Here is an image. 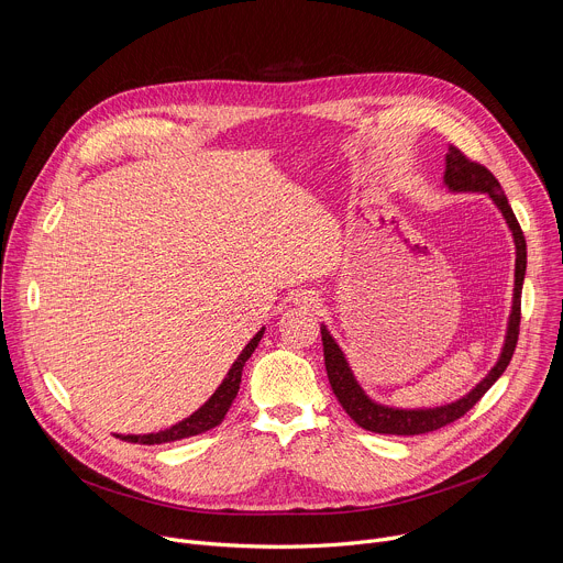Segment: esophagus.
Returning <instances> with one entry per match:
<instances>
[{"label":"esophagus","instance_id":"esophagus-1","mask_svg":"<svg viewBox=\"0 0 563 563\" xmlns=\"http://www.w3.org/2000/svg\"><path fill=\"white\" fill-rule=\"evenodd\" d=\"M298 302L305 305V307H316V305H318V294H313V291H302V294L298 296Z\"/></svg>","mask_w":563,"mask_h":563}]
</instances>
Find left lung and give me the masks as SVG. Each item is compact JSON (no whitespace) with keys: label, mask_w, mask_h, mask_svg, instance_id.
Wrapping results in <instances>:
<instances>
[{"label":"left lung","mask_w":563,"mask_h":563,"mask_svg":"<svg viewBox=\"0 0 563 563\" xmlns=\"http://www.w3.org/2000/svg\"><path fill=\"white\" fill-rule=\"evenodd\" d=\"M448 165H445V185L452 191H481L488 194L497 207L501 209L504 218L508 220L512 235H515V245H517V265H515V302H512V313H510V323H508V336L506 345L501 352L499 363L493 367V372L481 380L467 396L459 398L452 406H443L437 410H394L385 408L369 400L358 383L352 376V369L330 336L325 328H320V339H323V354H325V369L330 385L339 398V404L343 410L350 415V419L361 426L363 430L376 432V434H398V437H415V434H428L434 430H441L456 419H461L465 412H470L481 396H484L495 380L506 372L508 363L512 361L517 341H519V325H521V287H523V276H526V238L519 227V220L508 205V198L499 185V180L493 176L490 169H486L476 159L467 157L461 148L450 144L448 148Z\"/></svg>","instance_id":"8db88e82"}]
</instances>
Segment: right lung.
<instances>
[{"label":"right lung","instance_id":"add662e5","mask_svg":"<svg viewBox=\"0 0 563 563\" xmlns=\"http://www.w3.org/2000/svg\"><path fill=\"white\" fill-rule=\"evenodd\" d=\"M263 332L261 330L250 343L247 347L243 350V354L238 356V361L231 365L229 374L224 376V380L220 383V387L213 391V396L207 400V404L194 412L189 419L176 423L174 428L169 430H163V432H155V434H142V437H133V434H126V437H120L122 441H129V443H140V445H155V443H172V441H180V439H187V437H196V434H202L216 426H220V421L224 419L227 410L231 408L233 398L240 389V378H243V367L247 363V358L254 354V350L258 347L261 339H263Z\"/></svg>","mask_w":563,"mask_h":563}]
</instances>
